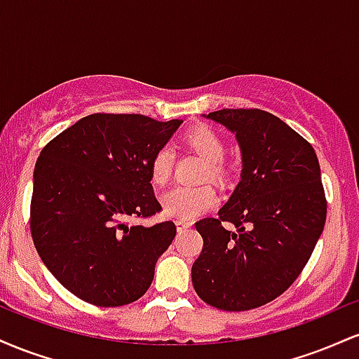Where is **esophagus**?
Wrapping results in <instances>:
<instances>
[{
    "label": "esophagus",
    "mask_w": 359,
    "mask_h": 359,
    "mask_svg": "<svg viewBox=\"0 0 359 359\" xmlns=\"http://www.w3.org/2000/svg\"><path fill=\"white\" fill-rule=\"evenodd\" d=\"M175 224H177V231H185V229H189L192 226V221H187V219H177L175 221Z\"/></svg>",
    "instance_id": "esophagus-1"
}]
</instances>
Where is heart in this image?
Masks as SVG:
<instances>
[{
  "label": "heart",
  "instance_id": "heart-1",
  "mask_svg": "<svg viewBox=\"0 0 359 359\" xmlns=\"http://www.w3.org/2000/svg\"><path fill=\"white\" fill-rule=\"evenodd\" d=\"M187 145L197 151L205 160L204 179L224 180L228 175V168L224 165L226 143L219 137V133L208 126H201L192 130L185 137ZM172 165H174V151L170 147L163 145L155 151L150 162V179L156 185H163L168 182L172 175ZM217 203V194L212 185H177L172 191L162 196V205L165 212L172 217L179 219H194L196 216L212 209Z\"/></svg>",
  "mask_w": 359,
  "mask_h": 359
}]
</instances>
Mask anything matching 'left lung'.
<instances>
[{"label":"left lung","instance_id":"1","mask_svg":"<svg viewBox=\"0 0 359 359\" xmlns=\"http://www.w3.org/2000/svg\"><path fill=\"white\" fill-rule=\"evenodd\" d=\"M205 118L236 133L243 170L217 217L196 222L204 246L192 285L209 306L250 311L282 295L316 248L327 212L319 160L306 138L266 111L221 109Z\"/></svg>","mask_w":359,"mask_h":359}]
</instances>
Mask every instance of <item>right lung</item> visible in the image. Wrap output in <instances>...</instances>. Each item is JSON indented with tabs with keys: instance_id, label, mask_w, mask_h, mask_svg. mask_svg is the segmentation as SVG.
Returning a JSON list of instances; mask_svg holds the SVG:
<instances>
[{
	"instance_id": "add662e5",
	"label": "right lung",
	"mask_w": 359,
	"mask_h": 359,
	"mask_svg": "<svg viewBox=\"0 0 359 359\" xmlns=\"http://www.w3.org/2000/svg\"><path fill=\"white\" fill-rule=\"evenodd\" d=\"M143 114L96 113L57 135L34 172L30 231L50 273L97 307L135 302L170 246L172 221L128 224L162 211L150 184L151 156L180 126Z\"/></svg>"
}]
</instances>
